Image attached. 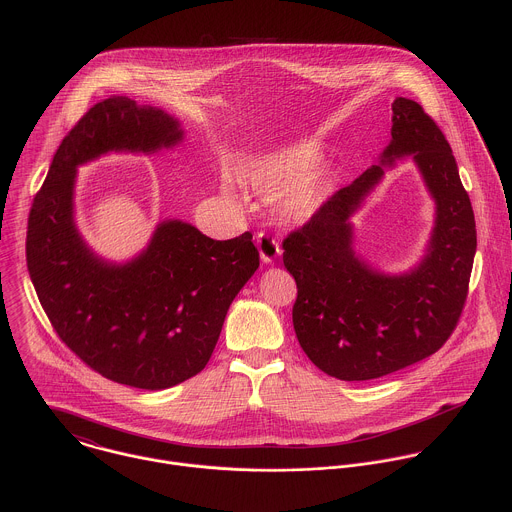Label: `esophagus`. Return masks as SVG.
<instances>
[{
    "label": "esophagus",
    "instance_id": "1",
    "mask_svg": "<svg viewBox=\"0 0 512 512\" xmlns=\"http://www.w3.org/2000/svg\"><path fill=\"white\" fill-rule=\"evenodd\" d=\"M256 246H258V252H260L262 262H266V264H272V262L282 254L280 242H278L274 236L266 234V232H258V236H256Z\"/></svg>",
    "mask_w": 512,
    "mask_h": 512
}]
</instances>
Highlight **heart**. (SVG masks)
<instances>
[{"label":"heart","instance_id":"b5f03b06","mask_svg":"<svg viewBox=\"0 0 512 512\" xmlns=\"http://www.w3.org/2000/svg\"><path fill=\"white\" fill-rule=\"evenodd\" d=\"M317 163L315 151L307 147H292L280 155L256 163L248 179L256 193L266 199L280 200V213L284 219L303 222L315 215L325 201L323 177L311 173ZM230 189V181H228Z\"/></svg>","mask_w":512,"mask_h":512}]
</instances>
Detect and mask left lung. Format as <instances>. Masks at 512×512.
Listing matches in <instances>:
<instances>
[{
    "label": "left lung",
    "instance_id": "obj_1",
    "mask_svg": "<svg viewBox=\"0 0 512 512\" xmlns=\"http://www.w3.org/2000/svg\"><path fill=\"white\" fill-rule=\"evenodd\" d=\"M410 153L438 207L428 256L416 270L384 276L353 252L349 217L380 181V165L335 191L282 242L297 286V341L313 365L339 380H372L428 359L465 307L477 248L473 207L438 124L418 102L396 98L382 163Z\"/></svg>",
    "mask_w": 512,
    "mask_h": 512
}]
</instances>
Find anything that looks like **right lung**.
I'll return each mask as SVG.
<instances>
[{
    "mask_svg": "<svg viewBox=\"0 0 512 512\" xmlns=\"http://www.w3.org/2000/svg\"><path fill=\"white\" fill-rule=\"evenodd\" d=\"M163 110L128 96L94 104L65 136L27 220V268L59 339L108 380L163 390L209 363L226 311L260 266L252 234L213 240L161 222L142 256L110 266L73 222L76 165L110 149L155 151L181 140Z\"/></svg>",
    "mask_w": 512,
    "mask_h": 512,
    "instance_id": "obj_1",
    "label": "right lung"
}]
</instances>
